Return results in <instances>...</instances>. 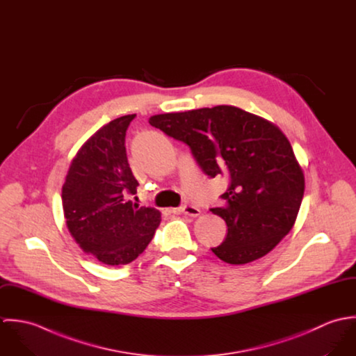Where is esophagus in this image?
<instances>
[{"instance_id":"esophagus-1","label":"esophagus","mask_w":356,"mask_h":356,"mask_svg":"<svg viewBox=\"0 0 356 356\" xmlns=\"http://www.w3.org/2000/svg\"><path fill=\"white\" fill-rule=\"evenodd\" d=\"M178 211L182 212V213H185V215H188V216H199V215L202 213L200 208H197V207L193 205V204H184Z\"/></svg>"}]
</instances>
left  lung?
<instances>
[{
  "label": "left lung",
  "instance_id": "8db88e82",
  "mask_svg": "<svg viewBox=\"0 0 356 356\" xmlns=\"http://www.w3.org/2000/svg\"><path fill=\"white\" fill-rule=\"evenodd\" d=\"M153 127L189 145L211 178L229 181L222 207L225 241L211 248L220 260L245 264L268 254L293 227L305 195V174L291 143L271 122L233 105L149 118Z\"/></svg>",
  "mask_w": 356,
  "mask_h": 356
}]
</instances>
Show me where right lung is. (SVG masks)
<instances>
[{"label":"right lung","mask_w":356,"mask_h":356,"mask_svg":"<svg viewBox=\"0 0 356 356\" xmlns=\"http://www.w3.org/2000/svg\"><path fill=\"white\" fill-rule=\"evenodd\" d=\"M134 116L111 120L81 147L61 191L68 232L83 252L108 266L137 259L161 220L156 208L129 200L138 186L124 145Z\"/></svg>","instance_id":"add662e5"}]
</instances>
